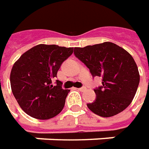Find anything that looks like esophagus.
<instances>
[{
	"mask_svg": "<svg viewBox=\"0 0 149 149\" xmlns=\"http://www.w3.org/2000/svg\"><path fill=\"white\" fill-rule=\"evenodd\" d=\"M78 89H79V91H84V90L86 89V88H85V87H81V88H79Z\"/></svg>",
	"mask_w": 149,
	"mask_h": 149,
	"instance_id": "34e87169",
	"label": "esophagus"
}]
</instances>
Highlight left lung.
<instances>
[{"instance_id":"left-lung-1","label":"left lung","mask_w":149,"mask_h":149,"mask_svg":"<svg viewBox=\"0 0 149 149\" xmlns=\"http://www.w3.org/2000/svg\"><path fill=\"white\" fill-rule=\"evenodd\" d=\"M74 54L93 77L102 78V86L94 89L96 100L87 104L89 109L104 118L123 111L134 98L140 79L132 55L112 42L74 47Z\"/></svg>"}]
</instances>
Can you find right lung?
Instances as JSON below:
<instances>
[{
	"mask_svg": "<svg viewBox=\"0 0 149 149\" xmlns=\"http://www.w3.org/2000/svg\"><path fill=\"white\" fill-rule=\"evenodd\" d=\"M74 48L40 44L27 50L15 62L10 72V87L17 103L28 115L49 119L62 111L69 89L56 80L61 64Z\"/></svg>",
	"mask_w": 149,
	"mask_h": 149,
	"instance_id": "obj_1",
	"label": "right lung"
}]
</instances>
